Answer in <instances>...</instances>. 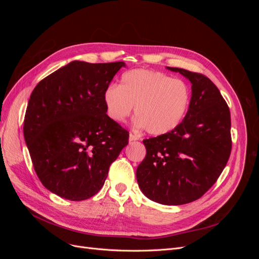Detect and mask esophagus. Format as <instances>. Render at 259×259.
Wrapping results in <instances>:
<instances>
[{
  "instance_id": "obj_1",
  "label": "esophagus",
  "mask_w": 259,
  "mask_h": 259,
  "mask_svg": "<svg viewBox=\"0 0 259 259\" xmlns=\"http://www.w3.org/2000/svg\"><path fill=\"white\" fill-rule=\"evenodd\" d=\"M128 140H130V142H135V140H138V137L136 135H134V134H130Z\"/></svg>"
}]
</instances>
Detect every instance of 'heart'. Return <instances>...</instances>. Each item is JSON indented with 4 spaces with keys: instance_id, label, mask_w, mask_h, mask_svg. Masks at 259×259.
Wrapping results in <instances>:
<instances>
[{
    "instance_id": "heart-1",
    "label": "heart",
    "mask_w": 259,
    "mask_h": 259,
    "mask_svg": "<svg viewBox=\"0 0 259 259\" xmlns=\"http://www.w3.org/2000/svg\"><path fill=\"white\" fill-rule=\"evenodd\" d=\"M107 114L122 123L135 106L136 126L153 136L167 134L179 126L189 110L191 92L179 79L148 69H134L122 74L120 85L105 90Z\"/></svg>"
}]
</instances>
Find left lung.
<instances>
[{
    "label": "left lung",
    "mask_w": 259,
    "mask_h": 259,
    "mask_svg": "<svg viewBox=\"0 0 259 259\" xmlns=\"http://www.w3.org/2000/svg\"><path fill=\"white\" fill-rule=\"evenodd\" d=\"M166 69L191 82L190 107L174 131L144 140L147 154L136 178L148 199L182 205L201 198L222 174L231 152V120L228 106L208 77Z\"/></svg>",
    "instance_id": "8db88e82"
}]
</instances>
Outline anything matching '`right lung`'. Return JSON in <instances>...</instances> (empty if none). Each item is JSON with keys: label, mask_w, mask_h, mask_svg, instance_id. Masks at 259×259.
Masks as SVG:
<instances>
[{"label": "right lung", "mask_w": 259, "mask_h": 259, "mask_svg": "<svg viewBox=\"0 0 259 259\" xmlns=\"http://www.w3.org/2000/svg\"><path fill=\"white\" fill-rule=\"evenodd\" d=\"M125 62L74 60L31 94L23 135L37 177L60 198L82 201L104 186L128 132L108 116L103 95Z\"/></svg>", "instance_id": "right-lung-1"}]
</instances>
